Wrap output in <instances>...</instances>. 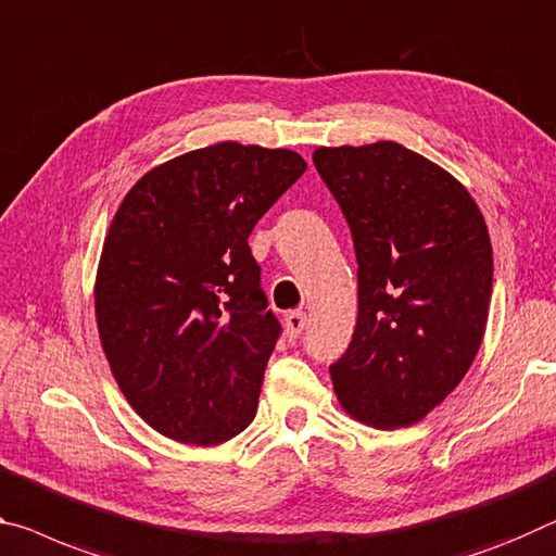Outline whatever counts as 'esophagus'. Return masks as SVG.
Returning <instances> with one entry per match:
<instances>
[{
  "label": "esophagus",
  "instance_id": "esophagus-1",
  "mask_svg": "<svg viewBox=\"0 0 556 556\" xmlns=\"http://www.w3.org/2000/svg\"><path fill=\"white\" fill-rule=\"evenodd\" d=\"M304 326H306V314L304 312H289L287 316H285V329H287V337L289 339H296L299 333L304 331Z\"/></svg>",
  "mask_w": 556,
  "mask_h": 556
}]
</instances>
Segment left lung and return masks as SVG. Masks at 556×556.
I'll list each match as a JSON object with an SVG mask.
<instances>
[{"label":"left lung","mask_w":556,"mask_h":556,"mask_svg":"<svg viewBox=\"0 0 556 556\" xmlns=\"http://www.w3.org/2000/svg\"><path fill=\"white\" fill-rule=\"evenodd\" d=\"M358 262L354 339L331 371L341 408L378 430L420 422L478 356L492 244L465 185L393 140L316 148Z\"/></svg>","instance_id":"8db88e82"}]
</instances>
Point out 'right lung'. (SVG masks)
Returning a JSON list of instances; mask_svg holds the SVG:
<instances>
[{"label": "right lung", "instance_id": "obj_1", "mask_svg": "<svg viewBox=\"0 0 556 556\" xmlns=\"http://www.w3.org/2000/svg\"><path fill=\"white\" fill-rule=\"evenodd\" d=\"M304 157L235 140L148 170L105 232L93 304L121 393L157 433L219 445L250 426L279 324L247 237Z\"/></svg>", "mask_w": 556, "mask_h": 556}]
</instances>
